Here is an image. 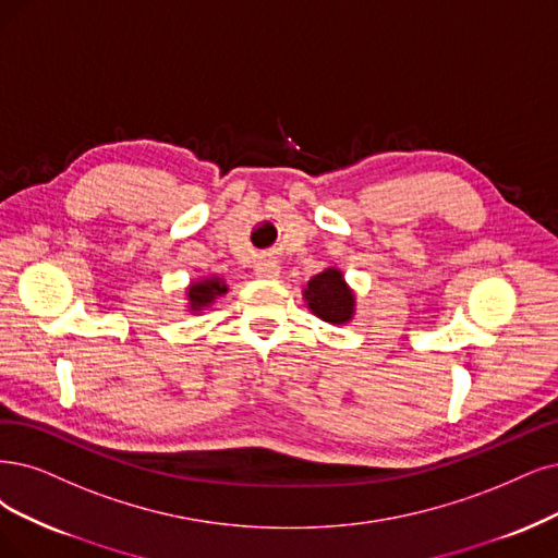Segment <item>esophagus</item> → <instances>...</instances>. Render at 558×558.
Instances as JSON below:
<instances>
[{
  "mask_svg": "<svg viewBox=\"0 0 558 558\" xmlns=\"http://www.w3.org/2000/svg\"><path fill=\"white\" fill-rule=\"evenodd\" d=\"M255 274H257L259 278H278L280 266H278V262L271 259V257H262V259L255 264Z\"/></svg>",
  "mask_w": 558,
  "mask_h": 558,
  "instance_id": "1",
  "label": "esophagus"
}]
</instances>
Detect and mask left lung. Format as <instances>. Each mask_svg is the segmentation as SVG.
<instances>
[{
	"mask_svg": "<svg viewBox=\"0 0 558 558\" xmlns=\"http://www.w3.org/2000/svg\"><path fill=\"white\" fill-rule=\"evenodd\" d=\"M305 299L311 311L331 324H344L352 319L354 313V294L342 280L338 268H326L324 274L315 276L307 282Z\"/></svg>",
	"mask_w": 558,
	"mask_h": 558,
	"instance_id": "left-lung-1",
	"label": "left lung"
}]
</instances>
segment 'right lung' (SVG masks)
I'll return each instance as SVG.
<instances>
[{"mask_svg": "<svg viewBox=\"0 0 558 558\" xmlns=\"http://www.w3.org/2000/svg\"><path fill=\"white\" fill-rule=\"evenodd\" d=\"M227 287L222 284L220 278H211V280H202V282H195L189 287V299H191V305L193 311H199L202 305H209L216 296L225 294Z\"/></svg>", "mask_w": 558, "mask_h": 558, "instance_id": "obj_1", "label": "right lung"}]
</instances>
